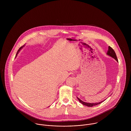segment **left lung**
Here are the masks:
<instances>
[{"mask_svg": "<svg viewBox=\"0 0 131 131\" xmlns=\"http://www.w3.org/2000/svg\"><path fill=\"white\" fill-rule=\"evenodd\" d=\"M107 54L110 56L111 57H112V58H113L114 59H115L117 62H118V59L117 58V57L116 56V54L114 51V50L112 49V48L110 46L108 47V50L107 52ZM78 99L79 100V101L80 102V103H81L82 104L84 105H86V106H87L88 107H92V106H95V105H97L98 104H100L101 103L103 102L104 101H101L100 102H98V103H87V102H85L83 101H82L81 99H80L78 97H77Z\"/></svg>", "mask_w": 131, "mask_h": 131, "instance_id": "obj_1", "label": "left lung"}]
</instances>
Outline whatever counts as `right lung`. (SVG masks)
<instances>
[{
    "label": "right lung",
    "mask_w": 131,
    "mask_h": 131,
    "mask_svg": "<svg viewBox=\"0 0 131 131\" xmlns=\"http://www.w3.org/2000/svg\"><path fill=\"white\" fill-rule=\"evenodd\" d=\"M24 46H21V47H20V48H19V50H18V52H17V54H16V56H17V54H18V53H19V51H20V49H21V48H23V47H24Z\"/></svg>",
    "instance_id": "add662e5"
}]
</instances>
